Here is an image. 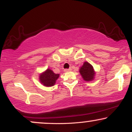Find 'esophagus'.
<instances>
[{
	"label": "esophagus",
	"mask_w": 132,
	"mask_h": 132,
	"mask_svg": "<svg viewBox=\"0 0 132 132\" xmlns=\"http://www.w3.org/2000/svg\"><path fill=\"white\" fill-rule=\"evenodd\" d=\"M71 71V68H69V69H64V72H69V71Z\"/></svg>",
	"instance_id": "34e87169"
}]
</instances>
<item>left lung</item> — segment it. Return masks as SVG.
<instances>
[{"label": "left lung", "instance_id": "obj_1", "mask_svg": "<svg viewBox=\"0 0 132 132\" xmlns=\"http://www.w3.org/2000/svg\"><path fill=\"white\" fill-rule=\"evenodd\" d=\"M79 72L82 76V78L86 81H92L95 75L93 66L88 62H84L82 66L80 68Z\"/></svg>", "mask_w": 132, "mask_h": 132}]
</instances>
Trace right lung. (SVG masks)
<instances>
[{
    "instance_id": "1",
    "label": "right lung",
    "mask_w": 132,
    "mask_h": 132,
    "mask_svg": "<svg viewBox=\"0 0 132 132\" xmlns=\"http://www.w3.org/2000/svg\"><path fill=\"white\" fill-rule=\"evenodd\" d=\"M60 77L59 74L54 73L50 69H47L39 76L40 82L46 87H50L55 84L56 81Z\"/></svg>"
}]
</instances>
